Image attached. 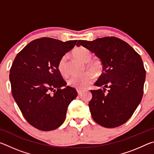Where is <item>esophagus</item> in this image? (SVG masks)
I'll use <instances>...</instances> for the list:
<instances>
[{
	"instance_id": "obj_1",
	"label": "esophagus",
	"mask_w": 154,
	"mask_h": 154,
	"mask_svg": "<svg viewBox=\"0 0 154 154\" xmlns=\"http://www.w3.org/2000/svg\"><path fill=\"white\" fill-rule=\"evenodd\" d=\"M77 91L78 95L81 96V95L82 94V93H83V91H82V90H77Z\"/></svg>"
}]
</instances>
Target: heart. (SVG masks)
Here are the masks:
<instances>
[{
	"instance_id": "obj_1",
	"label": "heart",
	"mask_w": 154,
	"mask_h": 154,
	"mask_svg": "<svg viewBox=\"0 0 154 154\" xmlns=\"http://www.w3.org/2000/svg\"><path fill=\"white\" fill-rule=\"evenodd\" d=\"M74 55L77 58L85 63H87L88 69L92 70L94 71L98 72L102 69V65L100 61L93 60H92V54L89 49L80 47L75 49ZM67 60L68 55L62 56L59 60L58 63V69L62 76H67L68 69H67ZM96 78V75L92 71H87L85 73L80 75H75L70 77L68 80V84L69 86L74 88L77 90H85L89 86Z\"/></svg>"
}]
</instances>
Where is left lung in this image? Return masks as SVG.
Listing matches in <instances>:
<instances>
[{"label": "left lung", "instance_id": "obj_1", "mask_svg": "<svg viewBox=\"0 0 154 154\" xmlns=\"http://www.w3.org/2000/svg\"><path fill=\"white\" fill-rule=\"evenodd\" d=\"M80 45L94 53L103 64V73L94 85L103 90H90L93 119L105 128L121 126L131 118L143 97L146 72L141 58L126 42L114 36L79 40L77 46ZM106 87L109 90L105 94Z\"/></svg>", "mask_w": 154, "mask_h": 154}]
</instances>
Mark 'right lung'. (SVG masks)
<instances>
[{"label":"right lung","instance_id":"1","mask_svg":"<svg viewBox=\"0 0 154 154\" xmlns=\"http://www.w3.org/2000/svg\"><path fill=\"white\" fill-rule=\"evenodd\" d=\"M77 42L37 38L14 59L9 74L13 97L24 118L36 129L49 131L60 126L69 104L77 96L75 88H62L66 83L58 69L59 60Z\"/></svg>","mask_w":154,"mask_h":154}]
</instances>
